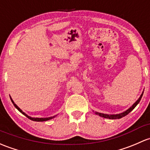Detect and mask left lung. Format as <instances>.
I'll return each instance as SVG.
<instances>
[{"label": "left lung", "mask_w": 150, "mask_h": 150, "mask_svg": "<svg viewBox=\"0 0 150 150\" xmlns=\"http://www.w3.org/2000/svg\"><path fill=\"white\" fill-rule=\"evenodd\" d=\"M143 93H144V92H143ZM143 93H142V95L140 96V97L139 98L138 100H137V101L133 104V105H132V107H130V108H129L128 110H127V111H124V112H123V113H119V114H116V115H108V114H104V113H97V112H96V114H98L99 116H101V117L105 118V119H121V118H122V117H124V116H127V115L128 114V113H130L131 111H132V110H133L134 108L135 107L137 106V104L139 103L140 100H141L142 97Z\"/></svg>", "instance_id": "1"}]
</instances>
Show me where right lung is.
Segmentation results:
<instances>
[{"instance_id":"obj_1","label":"right lung","mask_w":150,"mask_h":150,"mask_svg":"<svg viewBox=\"0 0 150 150\" xmlns=\"http://www.w3.org/2000/svg\"><path fill=\"white\" fill-rule=\"evenodd\" d=\"M10 98H11V97H10ZM11 100L12 103H13V105H14V106H15L16 108L17 109H18V111H20V112H21V113H23V114L24 115V116H26V117H27V118H29V119H30V120H31V121H47V120H50V119H52V118H54V116H53V117H50V118H32V117H30V116H28V115H26V113H23V111H22L20 109V108H18V107L16 105V103H14L13 100H12V98H11Z\"/></svg>"}]
</instances>
